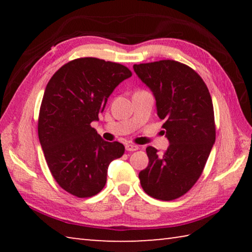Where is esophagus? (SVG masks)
<instances>
[{"label":"esophagus","mask_w":252,"mask_h":252,"mask_svg":"<svg viewBox=\"0 0 252 252\" xmlns=\"http://www.w3.org/2000/svg\"><path fill=\"white\" fill-rule=\"evenodd\" d=\"M139 149L138 146H135V144H126V150L129 151V152H132V151H136Z\"/></svg>","instance_id":"esophagus-1"}]
</instances>
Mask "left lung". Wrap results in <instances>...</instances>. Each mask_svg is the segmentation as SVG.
<instances>
[{"instance_id":"left-lung-1","label":"left lung","mask_w":252,"mask_h":252,"mask_svg":"<svg viewBox=\"0 0 252 252\" xmlns=\"http://www.w3.org/2000/svg\"><path fill=\"white\" fill-rule=\"evenodd\" d=\"M134 72L153 92L158 117L170 146L163 153L148 147V167L139 173L144 192L171 201L186 194L202 174L216 141L215 112L206 83L174 60L140 63Z\"/></svg>"}]
</instances>
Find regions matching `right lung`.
<instances>
[{
	"mask_svg": "<svg viewBox=\"0 0 252 252\" xmlns=\"http://www.w3.org/2000/svg\"><path fill=\"white\" fill-rule=\"evenodd\" d=\"M131 75L120 63L80 58L60 67L46 85L37 121L40 143L54 180L74 197L99 193L110 162L125 153L122 143L104 141L91 122Z\"/></svg>",
	"mask_w": 252,
	"mask_h": 252,
	"instance_id": "1",
	"label": "right lung"
}]
</instances>
